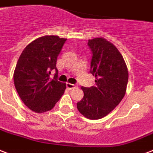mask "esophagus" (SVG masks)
<instances>
[{"label":"esophagus","instance_id":"34e87169","mask_svg":"<svg viewBox=\"0 0 153 153\" xmlns=\"http://www.w3.org/2000/svg\"><path fill=\"white\" fill-rule=\"evenodd\" d=\"M66 86H67V88L68 89H75L77 87L76 85H73V84H70V83H67L66 84Z\"/></svg>","mask_w":153,"mask_h":153}]
</instances>
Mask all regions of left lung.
<instances>
[{"label": "left lung", "instance_id": "8db88e82", "mask_svg": "<svg viewBox=\"0 0 153 153\" xmlns=\"http://www.w3.org/2000/svg\"><path fill=\"white\" fill-rule=\"evenodd\" d=\"M92 53L90 73L96 85L81 87L83 98L76 104L78 111L89 119H102L123 98L128 81V71L119 50L102 38L89 40Z\"/></svg>", "mask_w": 153, "mask_h": 153}]
</instances>
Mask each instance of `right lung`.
Listing matches in <instances>:
<instances>
[{
  "mask_svg": "<svg viewBox=\"0 0 153 153\" xmlns=\"http://www.w3.org/2000/svg\"><path fill=\"white\" fill-rule=\"evenodd\" d=\"M66 39L47 35L26 46L16 65L14 85L24 104L36 113L51 111L66 89L65 83L57 80V57ZM55 70L51 79L50 71Z\"/></svg>",
  "mask_w": 153,
  "mask_h": 153,
  "instance_id": "add662e5",
  "label": "right lung"
}]
</instances>
